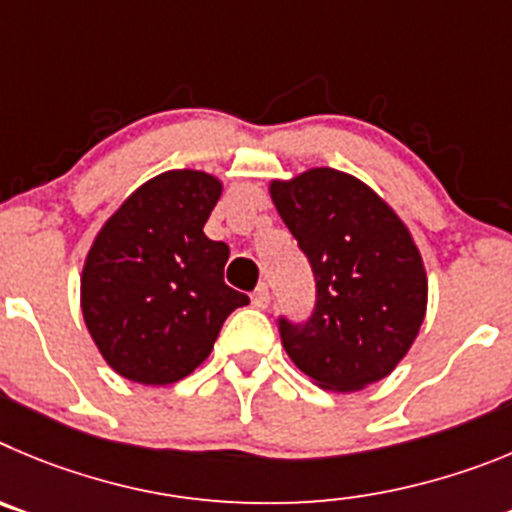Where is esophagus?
<instances>
[{
  "mask_svg": "<svg viewBox=\"0 0 512 512\" xmlns=\"http://www.w3.org/2000/svg\"><path fill=\"white\" fill-rule=\"evenodd\" d=\"M252 303H255L257 308H267L270 306V288H267L265 283L257 285V290L252 293Z\"/></svg>",
  "mask_w": 512,
  "mask_h": 512,
  "instance_id": "esophagus-1",
  "label": "esophagus"
}]
</instances>
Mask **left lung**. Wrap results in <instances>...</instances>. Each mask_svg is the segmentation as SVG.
<instances>
[{
    "label": "left lung",
    "instance_id": "left-lung-1",
    "mask_svg": "<svg viewBox=\"0 0 512 512\" xmlns=\"http://www.w3.org/2000/svg\"><path fill=\"white\" fill-rule=\"evenodd\" d=\"M270 199L316 278L311 319L278 321L293 365L336 393L388 377L426 316V267L408 227L367 183L334 168L273 181Z\"/></svg>",
    "mask_w": 512,
    "mask_h": 512
}]
</instances>
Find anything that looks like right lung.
<instances>
[{"label":"right lung","instance_id":"obj_1","mask_svg":"<svg viewBox=\"0 0 512 512\" xmlns=\"http://www.w3.org/2000/svg\"><path fill=\"white\" fill-rule=\"evenodd\" d=\"M222 181L165 170L99 229L81 273V311L101 357L140 385L191 375L229 313L250 298L224 283L229 247L204 234Z\"/></svg>","mask_w":512,"mask_h":512}]
</instances>
